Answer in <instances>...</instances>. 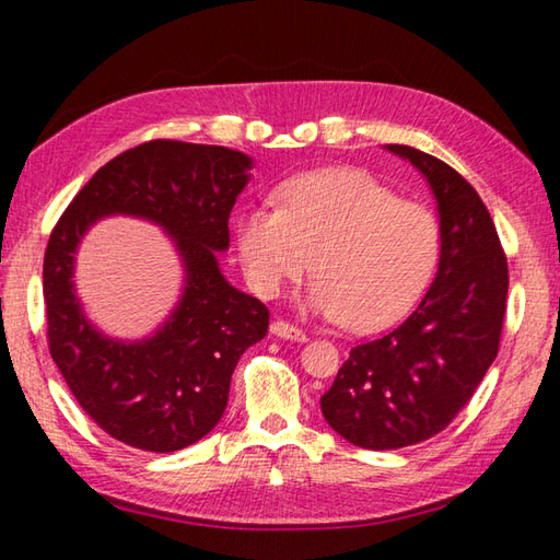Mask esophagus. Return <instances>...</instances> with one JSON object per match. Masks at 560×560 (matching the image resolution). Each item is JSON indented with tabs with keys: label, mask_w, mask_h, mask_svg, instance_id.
<instances>
[{
	"label": "esophagus",
	"mask_w": 560,
	"mask_h": 560,
	"mask_svg": "<svg viewBox=\"0 0 560 560\" xmlns=\"http://www.w3.org/2000/svg\"><path fill=\"white\" fill-rule=\"evenodd\" d=\"M269 331H271L273 337L287 339V341H307V337H305V331H303V329L293 327V325H289V323H283V319H273L271 327H269Z\"/></svg>",
	"instance_id": "obj_1"
}]
</instances>
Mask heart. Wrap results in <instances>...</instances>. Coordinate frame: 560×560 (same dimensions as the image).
Returning a JSON list of instances; mask_svg holds the SVG:
<instances>
[{"label":"heart","instance_id":"1","mask_svg":"<svg viewBox=\"0 0 560 560\" xmlns=\"http://www.w3.org/2000/svg\"><path fill=\"white\" fill-rule=\"evenodd\" d=\"M273 205L247 207L235 243L247 283L277 299L311 269L307 311L353 331L395 323L431 281L440 231L431 211L399 199L361 168H319L273 189Z\"/></svg>","mask_w":560,"mask_h":560}]
</instances>
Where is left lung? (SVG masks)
<instances>
[{
	"instance_id": "obj_1",
	"label": "left lung",
	"mask_w": 560,
	"mask_h": 560,
	"mask_svg": "<svg viewBox=\"0 0 560 560\" xmlns=\"http://www.w3.org/2000/svg\"><path fill=\"white\" fill-rule=\"evenodd\" d=\"M385 149L431 187L440 261L419 307L387 335L353 347L319 399L325 421L365 450L416 445L447 428L495 361L508 299V261L477 189L419 149Z\"/></svg>"
}]
</instances>
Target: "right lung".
I'll list each match as a JSON object with an SVG mask.
<instances>
[{"label": "right lung", "mask_w": 560, "mask_h": 560, "mask_svg": "<svg viewBox=\"0 0 560 560\" xmlns=\"http://www.w3.org/2000/svg\"><path fill=\"white\" fill-rule=\"evenodd\" d=\"M249 168L253 159L225 147L147 141L105 163L50 233L43 295L52 361L81 409L129 447L175 452L205 438L225 411L241 355L267 335V307L219 267ZM117 212L161 224L186 273L174 313L135 342L103 336L73 289L82 235Z\"/></svg>", "instance_id": "add662e5"}]
</instances>
